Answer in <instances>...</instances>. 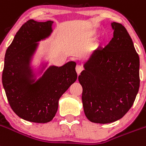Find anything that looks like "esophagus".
<instances>
[{"label": "esophagus", "mask_w": 146, "mask_h": 146, "mask_svg": "<svg viewBox=\"0 0 146 146\" xmlns=\"http://www.w3.org/2000/svg\"><path fill=\"white\" fill-rule=\"evenodd\" d=\"M76 70L77 74L79 75L81 73V72L83 70V68L81 65H76Z\"/></svg>", "instance_id": "34e87169"}]
</instances>
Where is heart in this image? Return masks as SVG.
<instances>
[{"label": "heart", "mask_w": 146, "mask_h": 146, "mask_svg": "<svg viewBox=\"0 0 146 146\" xmlns=\"http://www.w3.org/2000/svg\"><path fill=\"white\" fill-rule=\"evenodd\" d=\"M92 36H96V33H93V34H92Z\"/></svg>", "instance_id": "b5f03b06"}]
</instances>
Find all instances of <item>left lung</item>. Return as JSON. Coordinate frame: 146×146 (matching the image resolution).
<instances>
[{
  "label": "left lung",
  "mask_w": 146,
  "mask_h": 146,
  "mask_svg": "<svg viewBox=\"0 0 146 146\" xmlns=\"http://www.w3.org/2000/svg\"><path fill=\"white\" fill-rule=\"evenodd\" d=\"M113 38L84 62L78 76L84 111L90 121L110 123L132 106L140 87V58L126 28L111 23Z\"/></svg>",
  "instance_id": "left-lung-1"
}]
</instances>
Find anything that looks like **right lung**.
I'll return each mask as SVG.
<instances>
[{
	"instance_id": "add662e5",
	"label": "right lung",
	"mask_w": 146,
	"mask_h": 146,
	"mask_svg": "<svg viewBox=\"0 0 146 146\" xmlns=\"http://www.w3.org/2000/svg\"><path fill=\"white\" fill-rule=\"evenodd\" d=\"M53 23L28 20L5 54L2 83L6 97L15 113L30 122H50L57 111L59 98L77 78L76 63L73 61L61 67L51 65L45 72L48 62L42 63L37 73L31 65L38 42L50 36Z\"/></svg>"
}]
</instances>
